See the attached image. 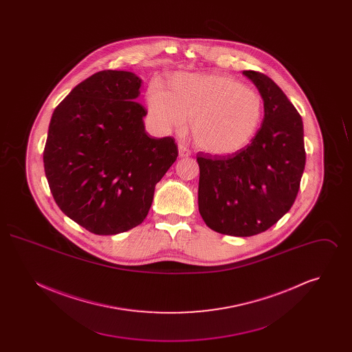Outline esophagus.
I'll return each mask as SVG.
<instances>
[{"mask_svg":"<svg viewBox=\"0 0 352 352\" xmlns=\"http://www.w3.org/2000/svg\"><path fill=\"white\" fill-rule=\"evenodd\" d=\"M178 151H179V155L181 157H188V155H191V151L186 146V145H184V144H179L178 145Z\"/></svg>","mask_w":352,"mask_h":352,"instance_id":"esophagus-1","label":"esophagus"}]
</instances>
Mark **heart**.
Instances as JSON below:
<instances>
[{
	"mask_svg": "<svg viewBox=\"0 0 352 352\" xmlns=\"http://www.w3.org/2000/svg\"><path fill=\"white\" fill-rule=\"evenodd\" d=\"M148 104L164 128L184 129L191 118L195 144L212 154H231L248 145L264 113L261 96L226 75L178 74L173 92L155 85Z\"/></svg>",
	"mask_w": 352,
	"mask_h": 352,
	"instance_id": "heart-1",
	"label": "heart"
}]
</instances>
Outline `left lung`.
Instances as JSON below:
<instances>
[{
  "mask_svg": "<svg viewBox=\"0 0 352 352\" xmlns=\"http://www.w3.org/2000/svg\"><path fill=\"white\" fill-rule=\"evenodd\" d=\"M264 99V120L251 144L228 155L198 153V204L204 223L231 236L261 234L292 208L306 164L301 115L258 71H243Z\"/></svg>",
  "mask_w": 352,
  "mask_h": 352,
  "instance_id": "8db88e82",
  "label": "left lung"
}]
</instances>
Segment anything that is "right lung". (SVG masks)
<instances>
[{"label":"right lung","mask_w":352,"mask_h":352,"mask_svg":"<svg viewBox=\"0 0 352 352\" xmlns=\"http://www.w3.org/2000/svg\"><path fill=\"white\" fill-rule=\"evenodd\" d=\"M141 79L104 69L55 108L43 165L58 207L95 234L129 231L146 218L154 187L178 157L173 137H149L135 99Z\"/></svg>","instance_id":"1"}]
</instances>
